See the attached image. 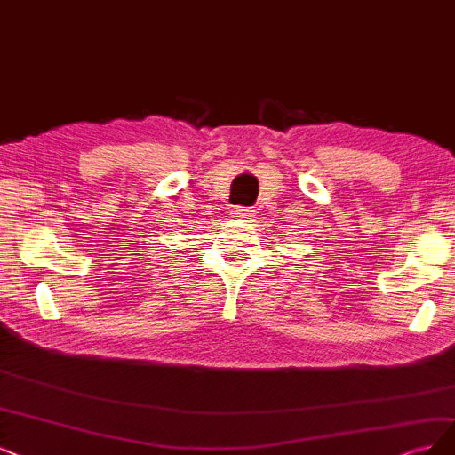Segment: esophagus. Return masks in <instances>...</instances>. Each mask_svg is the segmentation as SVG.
I'll return each instance as SVG.
<instances>
[{
    "label": "esophagus",
    "mask_w": 455,
    "mask_h": 455,
    "mask_svg": "<svg viewBox=\"0 0 455 455\" xmlns=\"http://www.w3.org/2000/svg\"><path fill=\"white\" fill-rule=\"evenodd\" d=\"M234 215L238 219H245V221H251L255 217V210L253 208H243V206H236L234 208Z\"/></svg>",
    "instance_id": "obj_1"
}]
</instances>
